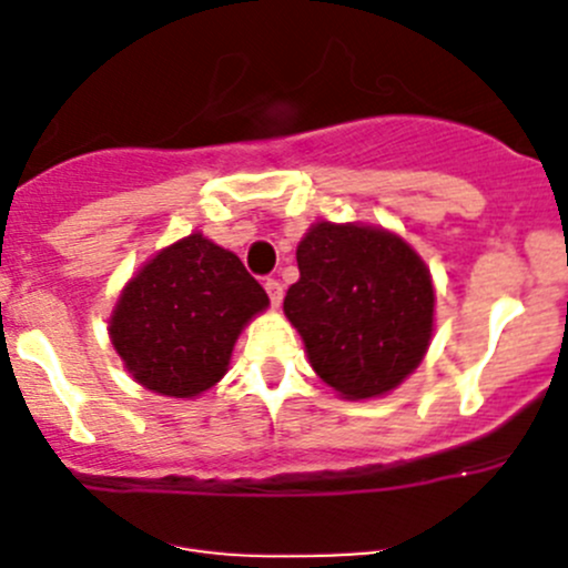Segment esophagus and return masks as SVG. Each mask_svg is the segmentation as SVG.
I'll use <instances>...</instances> for the list:
<instances>
[{
  "mask_svg": "<svg viewBox=\"0 0 568 568\" xmlns=\"http://www.w3.org/2000/svg\"><path fill=\"white\" fill-rule=\"evenodd\" d=\"M263 288H266L268 302H272L274 307H280V302H283V283H280V280H274V277H268L266 283H263Z\"/></svg>",
  "mask_w": 568,
  "mask_h": 568,
  "instance_id": "1",
  "label": "esophagus"
}]
</instances>
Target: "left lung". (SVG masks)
<instances>
[{
	"instance_id": "obj_1",
	"label": "left lung",
	"mask_w": 568,
	"mask_h": 568,
	"mask_svg": "<svg viewBox=\"0 0 568 568\" xmlns=\"http://www.w3.org/2000/svg\"><path fill=\"white\" fill-rule=\"evenodd\" d=\"M300 280L283 302L313 371L343 398H376L420 365L432 341V274L379 227L318 222L296 250Z\"/></svg>"
}]
</instances>
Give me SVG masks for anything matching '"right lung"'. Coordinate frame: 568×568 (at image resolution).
<instances>
[{
    "mask_svg": "<svg viewBox=\"0 0 568 568\" xmlns=\"http://www.w3.org/2000/svg\"><path fill=\"white\" fill-rule=\"evenodd\" d=\"M266 305V291L233 252L192 233L131 277L109 335L142 387L192 398L225 376L239 332Z\"/></svg>",
    "mask_w": 568,
    "mask_h": 568,
    "instance_id": "right-lung-1",
    "label": "right lung"
}]
</instances>
